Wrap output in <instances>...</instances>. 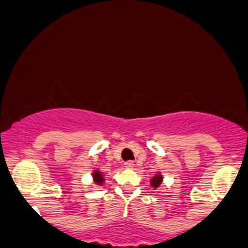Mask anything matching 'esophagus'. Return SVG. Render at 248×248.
<instances>
[{"label":"esophagus","instance_id":"34e87169","mask_svg":"<svg viewBox=\"0 0 248 248\" xmlns=\"http://www.w3.org/2000/svg\"><path fill=\"white\" fill-rule=\"evenodd\" d=\"M135 167V163L132 161H126L125 162V168H127V169H132V168Z\"/></svg>","mask_w":248,"mask_h":248}]
</instances>
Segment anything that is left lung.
<instances>
[{
  "instance_id": "obj_1",
  "label": "left lung",
  "mask_w": 248,
  "mask_h": 248,
  "mask_svg": "<svg viewBox=\"0 0 248 248\" xmlns=\"http://www.w3.org/2000/svg\"><path fill=\"white\" fill-rule=\"evenodd\" d=\"M161 182H162V176L158 174L156 175L155 177H153V180H151V186H153L154 188H157L159 185H161Z\"/></svg>"
}]
</instances>
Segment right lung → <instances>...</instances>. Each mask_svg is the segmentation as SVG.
<instances>
[{
    "label": "right lung",
    "instance_id": "add662e5",
    "mask_svg": "<svg viewBox=\"0 0 248 248\" xmlns=\"http://www.w3.org/2000/svg\"><path fill=\"white\" fill-rule=\"evenodd\" d=\"M93 178H94L95 183H98V185H102V183L104 182L103 175L100 174V171H94V172H93Z\"/></svg>",
    "mask_w": 248,
    "mask_h": 248
}]
</instances>
